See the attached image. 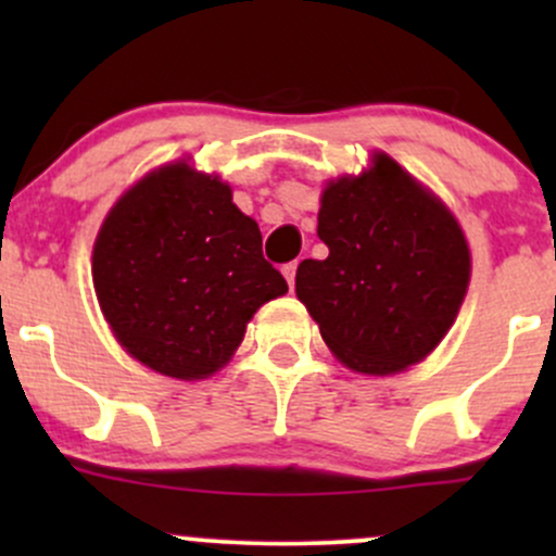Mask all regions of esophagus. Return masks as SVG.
Returning <instances> with one entry per match:
<instances>
[{"instance_id":"1","label":"esophagus","mask_w":556,"mask_h":556,"mask_svg":"<svg viewBox=\"0 0 556 556\" xmlns=\"http://www.w3.org/2000/svg\"><path fill=\"white\" fill-rule=\"evenodd\" d=\"M282 274L287 279V285H290V290L295 287V274H298V261H290V264L282 266Z\"/></svg>"}]
</instances>
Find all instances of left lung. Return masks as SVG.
<instances>
[{
  "label": "left lung",
  "instance_id": "1",
  "mask_svg": "<svg viewBox=\"0 0 556 556\" xmlns=\"http://www.w3.org/2000/svg\"><path fill=\"white\" fill-rule=\"evenodd\" d=\"M318 238L329 256L300 261L295 292L344 366L394 374L442 342L468 290V242L394 159L327 185Z\"/></svg>",
  "mask_w": 556,
  "mask_h": 556
}]
</instances>
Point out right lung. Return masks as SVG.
Instances as JSON below:
<instances>
[{
    "instance_id": "obj_1",
    "label": "right lung",
    "mask_w": 556,
    "mask_h": 556,
    "mask_svg": "<svg viewBox=\"0 0 556 556\" xmlns=\"http://www.w3.org/2000/svg\"><path fill=\"white\" fill-rule=\"evenodd\" d=\"M93 287L127 353L175 379L225 366L253 314L287 292L229 185L185 162L119 198L96 238Z\"/></svg>"
}]
</instances>
